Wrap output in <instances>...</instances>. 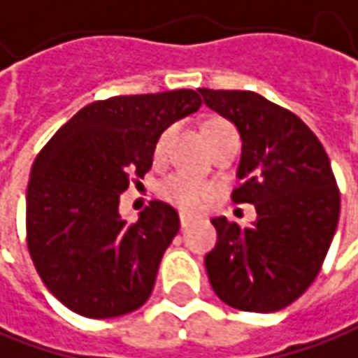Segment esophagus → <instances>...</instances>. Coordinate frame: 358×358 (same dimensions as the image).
<instances>
[{
    "label": "esophagus",
    "mask_w": 358,
    "mask_h": 358,
    "mask_svg": "<svg viewBox=\"0 0 358 358\" xmlns=\"http://www.w3.org/2000/svg\"><path fill=\"white\" fill-rule=\"evenodd\" d=\"M192 223H194V217H192L189 213H184V211H182V213H180V225H182V229H186Z\"/></svg>",
    "instance_id": "1"
}]
</instances>
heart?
I'll use <instances>...</instances> for the list:
<instances>
[{
  "label": "heart",
  "mask_w": 358,
  "mask_h": 358,
  "mask_svg": "<svg viewBox=\"0 0 358 358\" xmlns=\"http://www.w3.org/2000/svg\"><path fill=\"white\" fill-rule=\"evenodd\" d=\"M172 133V129H166L160 138L157 141V147H155V159L162 160L164 155H166V145H169V137ZM206 135H208V141H210V147L213 143H217L221 138H233L237 137V131L235 127L223 121V119H215L208 123L206 127ZM160 194L162 198L169 199L170 203L178 206L180 210L184 211H198L208 199L213 198L215 194V186L211 184L210 180L198 178L189 172H174L170 174L169 178L162 182L160 186Z\"/></svg>",
  "instance_id": "1"
}]
</instances>
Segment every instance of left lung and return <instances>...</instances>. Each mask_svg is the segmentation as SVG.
<instances>
[{"instance_id":"left-lung-1","label":"left lung","mask_w":358,"mask_h":358,"mask_svg":"<svg viewBox=\"0 0 358 358\" xmlns=\"http://www.w3.org/2000/svg\"><path fill=\"white\" fill-rule=\"evenodd\" d=\"M206 106L239 129L243 150L235 203H252L257 221L239 227L213 217L206 255L211 288L231 308L278 312L322 271L339 221L341 196L325 148L290 109L255 92L199 87Z\"/></svg>"}]
</instances>
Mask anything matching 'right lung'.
Here are the masks:
<instances>
[{
    "mask_svg": "<svg viewBox=\"0 0 358 358\" xmlns=\"http://www.w3.org/2000/svg\"><path fill=\"white\" fill-rule=\"evenodd\" d=\"M199 106L194 90L99 99L38 152L27 186V247L68 310L108 320L148 300L180 217L155 199L129 223L119 196L150 170L162 131Z\"/></svg>",
    "mask_w": 358,
    "mask_h": 358,
    "instance_id": "add662e5",
    "label": "right lung"
}]
</instances>
